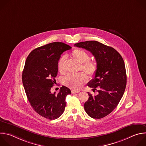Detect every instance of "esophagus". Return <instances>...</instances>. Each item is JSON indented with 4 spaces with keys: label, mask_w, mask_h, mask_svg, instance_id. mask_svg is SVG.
Returning a JSON list of instances; mask_svg holds the SVG:
<instances>
[{
    "label": "esophagus",
    "mask_w": 146,
    "mask_h": 146,
    "mask_svg": "<svg viewBox=\"0 0 146 146\" xmlns=\"http://www.w3.org/2000/svg\"><path fill=\"white\" fill-rule=\"evenodd\" d=\"M80 91H76V90H72V94H75V93H78Z\"/></svg>",
    "instance_id": "34e87169"
}]
</instances>
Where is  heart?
Wrapping results in <instances>:
<instances>
[{"label":"heart","mask_w":146,"mask_h":146,"mask_svg":"<svg viewBox=\"0 0 146 146\" xmlns=\"http://www.w3.org/2000/svg\"><path fill=\"white\" fill-rule=\"evenodd\" d=\"M72 55L73 58L80 64V69L85 72L90 76H94L98 70V65L96 62L93 60L89 59V54L81 49H74ZM65 56H62L59 60L58 68L61 73L65 72L64 67ZM88 80L87 75L83 72L77 74H70L64 78L65 84L73 90H79L87 82Z\"/></svg>","instance_id":"b5f03b06"}]
</instances>
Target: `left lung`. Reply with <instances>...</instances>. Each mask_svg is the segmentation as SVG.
<instances>
[{"instance_id":"8db88e82","label":"left lung","mask_w":146,"mask_h":146,"mask_svg":"<svg viewBox=\"0 0 146 146\" xmlns=\"http://www.w3.org/2000/svg\"><path fill=\"white\" fill-rule=\"evenodd\" d=\"M75 47L90 51L95 58L98 70L88 86L93 90L98 88V94L88 92L89 98L84 103L87 114L96 119L111 113L121 99L127 85V74L121 55L113 47L97 41H86L74 44Z\"/></svg>"}]
</instances>
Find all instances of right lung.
<instances>
[{"mask_svg":"<svg viewBox=\"0 0 146 146\" xmlns=\"http://www.w3.org/2000/svg\"><path fill=\"white\" fill-rule=\"evenodd\" d=\"M71 48L61 42L49 43L33 50L25 61L22 79L28 99L37 113L48 119H56L63 114L66 97L71 94L65 86L58 94L51 92L60 55Z\"/></svg>","mask_w":146,"mask_h":146,"instance_id":"1","label":"right lung"}]
</instances>
